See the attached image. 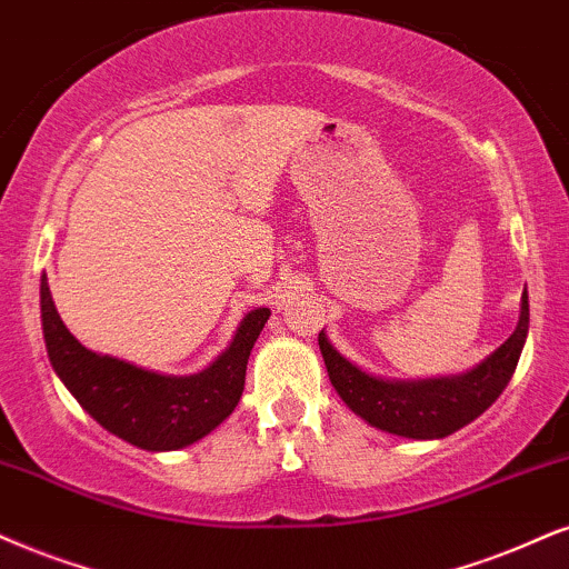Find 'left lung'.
Listing matches in <instances>:
<instances>
[{"mask_svg": "<svg viewBox=\"0 0 569 569\" xmlns=\"http://www.w3.org/2000/svg\"><path fill=\"white\" fill-rule=\"evenodd\" d=\"M528 291H522L520 322L515 333L486 357L478 368L462 376L428 380H388L351 365L320 330L318 343L326 359L328 378L351 412L372 428L405 438H443L483 415L499 399L515 376L517 359L528 338Z\"/></svg>", "mask_w": 569, "mask_h": 569, "instance_id": "1", "label": "left lung"}]
</instances>
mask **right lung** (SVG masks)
Instances as JSON below:
<instances>
[{
  "instance_id": "add662e5",
  "label": "right lung",
  "mask_w": 569,
  "mask_h": 569,
  "mask_svg": "<svg viewBox=\"0 0 569 569\" xmlns=\"http://www.w3.org/2000/svg\"><path fill=\"white\" fill-rule=\"evenodd\" d=\"M270 309H251L231 347L193 376H162L126 359L86 349L64 328L41 278V326L49 362L78 405L112 436L147 451H176L204 438L233 412L243 393L247 362Z\"/></svg>"
}]
</instances>
